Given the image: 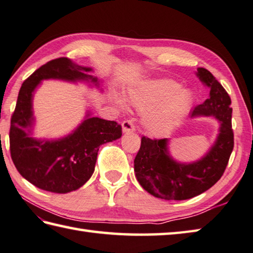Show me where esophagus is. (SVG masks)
<instances>
[{
	"label": "esophagus",
	"instance_id": "obj_1",
	"mask_svg": "<svg viewBox=\"0 0 253 253\" xmlns=\"http://www.w3.org/2000/svg\"><path fill=\"white\" fill-rule=\"evenodd\" d=\"M122 128L124 133H129L135 131V126H133L131 121H124L122 124Z\"/></svg>",
	"mask_w": 253,
	"mask_h": 253
}]
</instances>
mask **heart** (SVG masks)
<instances>
[{"label": "heart", "instance_id": "b5f03b06", "mask_svg": "<svg viewBox=\"0 0 253 253\" xmlns=\"http://www.w3.org/2000/svg\"><path fill=\"white\" fill-rule=\"evenodd\" d=\"M127 101L139 111L146 112L143 126L152 136H162L176 126L189 113L193 93L181 88V84L170 79L147 81L127 95ZM118 105L123 104L116 100Z\"/></svg>", "mask_w": 253, "mask_h": 253}]
</instances>
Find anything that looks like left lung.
Returning <instances> with one entry per match:
<instances>
[{
    "mask_svg": "<svg viewBox=\"0 0 253 253\" xmlns=\"http://www.w3.org/2000/svg\"><path fill=\"white\" fill-rule=\"evenodd\" d=\"M197 78L210 88V97L191 112V118L215 117L219 132L215 142L200 160L183 163L173 159L169 139H150L143 136L133 161L139 184L151 195L168 201H183L202 194L224 174L234 149L231 128V100L216 78L204 68H197Z\"/></svg>",
    "mask_w": 253,
    "mask_h": 253,
    "instance_id": "1",
    "label": "left lung"
}]
</instances>
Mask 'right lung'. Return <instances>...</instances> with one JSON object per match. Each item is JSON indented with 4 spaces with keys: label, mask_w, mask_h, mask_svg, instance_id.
<instances>
[{
    "label": "right lung",
    "mask_w": 253,
    "mask_h": 253,
    "mask_svg": "<svg viewBox=\"0 0 253 253\" xmlns=\"http://www.w3.org/2000/svg\"><path fill=\"white\" fill-rule=\"evenodd\" d=\"M92 71V68L78 66L68 58H58L37 69L19 90L11 120L9 150L17 171L38 189L60 194L80 189L93 174L100 146L122 137L121 125L92 117L90 112L76 129L62 138L32 137L33 97L41 82L54 79L100 87V80L88 74Z\"/></svg>",
    "instance_id": "obj_1"
}]
</instances>
